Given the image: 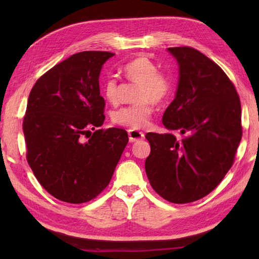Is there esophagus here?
<instances>
[{
	"label": "esophagus",
	"mask_w": 259,
	"mask_h": 259,
	"mask_svg": "<svg viewBox=\"0 0 259 259\" xmlns=\"http://www.w3.org/2000/svg\"><path fill=\"white\" fill-rule=\"evenodd\" d=\"M128 135H129V140L130 142H135L138 140H142L145 138V135L141 133V131L135 130V129H129L128 130Z\"/></svg>",
	"instance_id": "34e87169"
}]
</instances>
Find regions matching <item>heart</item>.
<instances>
[{"instance_id":"1","label":"heart","mask_w":259,"mask_h":259,"mask_svg":"<svg viewBox=\"0 0 259 259\" xmlns=\"http://www.w3.org/2000/svg\"><path fill=\"white\" fill-rule=\"evenodd\" d=\"M122 72L129 81L139 84L136 93V100L138 102L118 109L113 112L112 119L117 124L130 129L145 128L152 114L150 102L158 104L166 100L171 90V81L166 73L157 71L155 62L145 56L126 62ZM119 81L114 76H109L103 82V96L111 104L119 102Z\"/></svg>"}]
</instances>
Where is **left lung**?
<instances>
[{"mask_svg":"<svg viewBox=\"0 0 259 259\" xmlns=\"http://www.w3.org/2000/svg\"><path fill=\"white\" fill-rule=\"evenodd\" d=\"M167 50L177 60L179 80L162 123L183 137L148 133L145 168L158 195L187 203L211 192L232 168L243 135L241 107L232 81L205 54L189 47Z\"/></svg>","mask_w":259,"mask_h":259,"instance_id":"left-lung-1","label":"left lung"}]
</instances>
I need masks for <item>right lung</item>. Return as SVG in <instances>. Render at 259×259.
<instances>
[{"mask_svg": "<svg viewBox=\"0 0 259 259\" xmlns=\"http://www.w3.org/2000/svg\"><path fill=\"white\" fill-rule=\"evenodd\" d=\"M114 53L83 51L54 65L33 85L23 120L26 159L57 199L82 203L109 185L129 138L103 124L99 76Z\"/></svg>", "mask_w": 259, "mask_h": 259, "instance_id": "1", "label": "right lung"}]
</instances>
